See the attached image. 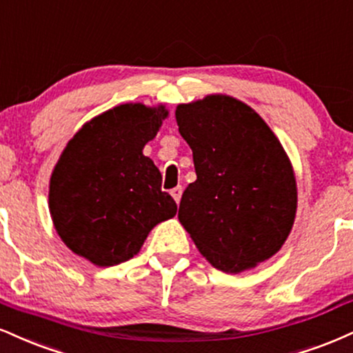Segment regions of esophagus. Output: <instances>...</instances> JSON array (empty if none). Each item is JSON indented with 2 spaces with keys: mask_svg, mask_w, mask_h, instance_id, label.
I'll use <instances>...</instances> for the list:
<instances>
[{
  "mask_svg": "<svg viewBox=\"0 0 353 353\" xmlns=\"http://www.w3.org/2000/svg\"><path fill=\"white\" fill-rule=\"evenodd\" d=\"M171 195L174 197V201L179 203V202H181V197H182V188H181V185H177V188H174V189L171 190Z\"/></svg>",
  "mask_w": 353,
  "mask_h": 353,
  "instance_id": "1",
  "label": "esophagus"
}]
</instances>
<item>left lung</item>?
Wrapping results in <instances>:
<instances>
[{
    "instance_id": "obj_1",
    "label": "left lung",
    "mask_w": 353,
    "mask_h": 353,
    "mask_svg": "<svg viewBox=\"0 0 353 353\" xmlns=\"http://www.w3.org/2000/svg\"><path fill=\"white\" fill-rule=\"evenodd\" d=\"M197 179L179 222L217 270L253 268L278 252L296 215V179L281 143L248 105L210 95L176 110Z\"/></svg>"
}]
</instances>
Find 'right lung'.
<instances>
[{"mask_svg":"<svg viewBox=\"0 0 353 353\" xmlns=\"http://www.w3.org/2000/svg\"><path fill=\"white\" fill-rule=\"evenodd\" d=\"M168 112L120 105L85 123L50 177L55 230L74 253L99 266L133 258L148 233L177 212L161 190L159 169L143 154Z\"/></svg>","mask_w":353,"mask_h":353,"instance_id":"add662e5","label":"right lung"}]
</instances>
